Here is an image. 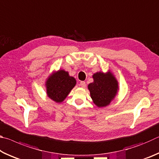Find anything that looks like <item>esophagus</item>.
Wrapping results in <instances>:
<instances>
[{
    "label": "esophagus",
    "instance_id": "esophagus-1",
    "mask_svg": "<svg viewBox=\"0 0 159 159\" xmlns=\"http://www.w3.org/2000/svg\"><path fill=\"white\" fill-rule=\"evenodd\" d=\"M80 85L81 86V87H83V88H85V83L84 81H80Z\"/></svg>",
    "mask_w": 159,
    "mask_h": 159
}]
</instances>
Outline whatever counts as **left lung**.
Segmentation results:
<instances>
[{"mask_svg":"<svg viewBox=\"0 0 159 159\" xmlns=\"http://www.w3.org/2000/svg\"><path fill=\"white\" fill-rule=\"evenodd\" d=\"M94 82L88 85L91 98L97 106L105 107L111 102L116 94L118 83L111 73L102 72L93 75Z\"/></svg>","mask_w":159,"mask_h":159,"instance_id":"left-lung-1","label":"left lung"}]
</instances>
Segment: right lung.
<instances>
[{
  "label": "right lung",
  "mask_w": 159,
  "mask_h": 159,
  "mask_svg": "<svg viewBox=\"0 0 159 159\" xmlns=\"http://www.w3.org/2000/svg\"><path fill=\"white\" fill-rule=\"evenodd\" d=\"M76 83L74 78L69 76L68 72L60 70L47 80L48 95L56 102H62L76 85Z\"/></svg>",
  "instance_id": "add662e5"
}]
</instances>
